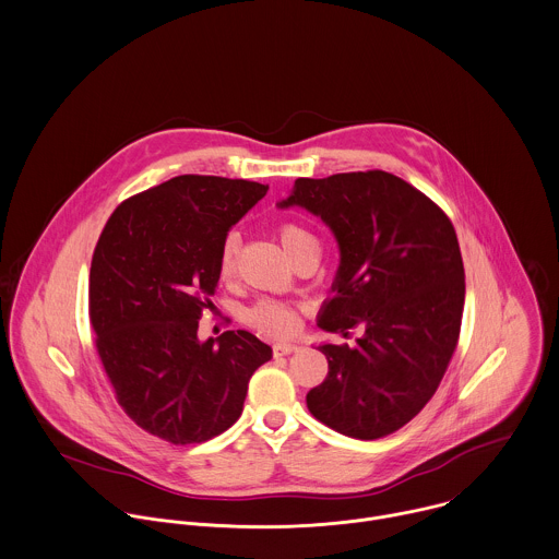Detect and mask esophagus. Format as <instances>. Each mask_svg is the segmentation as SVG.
Returning a JSON list of instances; mask_svg holds the SVG:
<instances>
[{
    "mask_svg": "<svg viewBox=\"0 0 559 559\" xmlns=\"http://www.w3.org/2000/svg\"><path fill=\"white\" fill-rule=\"evenodd\" d=\"M301 347L297 345V343H275V347H273V354L275 356H290V354H295V352H299Z\"/></svg>",
    "mask_w": 559,
    "mask_h": 559,
    "instance_id": "obj_1",
    "label": "esophagus"
}]
</instances>
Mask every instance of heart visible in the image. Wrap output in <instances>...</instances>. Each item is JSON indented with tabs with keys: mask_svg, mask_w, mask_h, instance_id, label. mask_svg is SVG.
Instances as JSON below:
<instances>
[{
	"mask_svg": "<svg viewBox=\"0 0 559 559\" xmlns=\"http://www.w3.org/2000/svg\"><path fill=\"white\" fill-rule=\"evenodd\" d=\"M280 240L290 258L297 255L304 247L317 242L308 229H304L301 225H295V223H286L280 227ZM236 253H238V236L229 234L218 253V273L223 277L231 275V271L236 266ZM247 321L262 332L284 336L297 328V312H295V308L280 304V301H260L258 306H253L247 312Z\"/></svg>",
	"mask_w": 559,
	"mask_h": 559,
	"instance_id": "b5f03b06",
	"label": "heart"
}]
</instances>
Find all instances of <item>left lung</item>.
<instances>
[{"label": "left lung", "instance_id": "1", "mask_svg": "<svg viewBox=\"0 0 559 559\" xmlns=\"http://www.w3.org/2000/svg\"><path fill=\"white\" fill-rule=\"evenodd\" d=\"M304 207L334 234L341 264L319 328H362L349 345H319L330 371L306 396L328 427L358 440L401 429L433 396L455 352L464 264L447 214L385 171L299 178L277 207Z\"/></svg>", "mask_w": 559, "mask_h": 559}]
</instances>
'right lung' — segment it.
<instances>
[{
    "label": "right lung",
    "instance_id": "1",
    "mask_svg": "<svg viewBox=\"0 0 559 559\" xmlns=\"http://www.w3.org/2000/svg\"><path fill=\"white\" fill-rule=\"evenodd\" d=\"M269 187L178 176L123 201L93 253L88 312L126 414L174 442H205L242 414L253 371L273 349L245 330L199 341L218 286V253Z\"/></svg>",
    "mask_w": 559,
    "mask_h": 559
}]
</instances>
